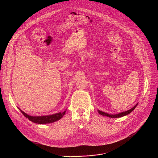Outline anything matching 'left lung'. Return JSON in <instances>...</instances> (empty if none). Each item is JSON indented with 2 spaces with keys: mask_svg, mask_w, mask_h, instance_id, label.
<instances>
[{
  "mask_svg": "<svg viewBox=\"0 0 158 158\" xmlns=\"http://www.w3.org/2000/svg\"><path fill=\"white\" fill-rule=\"evenodd\" d=\"M138 104H137L136 105H135L132 108L130 109L129 110H127L126 111H124V112H122V113H119V114H109L108 113H104L100 110H98V112L99 114H100L101 115H104V116H106V117H110V118H119V117H122L123 116H125L126 115H128V114H130V113H131L135 109V107L137 106Z\"/></svg>",
  "mask_w": 158,
  "mask_h": 158,
  "instance_id": "obj_1",
  "label": "left lung"
}]
</instances>
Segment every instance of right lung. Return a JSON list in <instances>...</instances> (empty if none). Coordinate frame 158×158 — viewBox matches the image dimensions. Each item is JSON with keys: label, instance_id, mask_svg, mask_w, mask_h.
<instances>
[{"label": "right lung", "instance_id": "add662e5", "mask_svg": "<svg viewBox=\"0 0 158 158\" xmlns=\"http://www.w3.org/2000/svg\"><path fill=\"white\" fill-rule=\"evenodd\" d=\"M19 110L20 111L23 113V115L26 117L28 118L29 120L31 121L37 123V124H47V123H52L53 122H55L56 121L59 120L61 119L63 115L65 114L66 111H64L63 113H58L56 114H54L53 115H45V116H37V117H34V116H31L26 113H24L23 111L21 110L19 108Z\"/></svg>", "mask_w": 158, "mask_h": 158}]
</instances>
